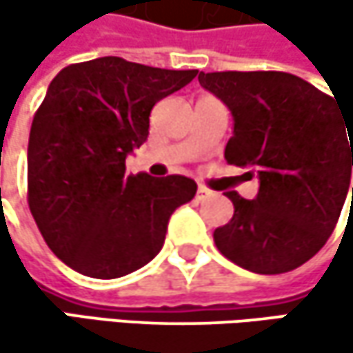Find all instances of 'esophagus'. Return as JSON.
<instances>
[{
    "label": "esophagus",
    "instance_id": "1",
    "mask_svg": "<svg viewBox=\"0 0 353 353\" xmlns=\"http://www.w3.org/2000/svg\"><path fill=\"white\" fill-rule=\"evenodd\" d=\"M210 194H212V192H210L206 185H202V183H200V185H198V190H196V200H204V198H206V196H210Z\"/></svg>",
    "mask_w": 353,
    "mask_h": 353
}]
</instances>
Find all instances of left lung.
Segmentation results:
<instances>
[{
    "label": "left lung",
    "instance_id": "obj_1",
    "mask_svg": "<svg viewBox=\"0 0 353 353\" xmlns=\"http://www.w3.org/2000/svg\"><path fill=\"white\" fill-rule=\"evenodd\" d=\"M198 81L233 114L225 159L259 177L255 200L227 192L235 212L214 231V245L255 274L296 270L327 243L341 214L353 124L335 96L290 73L200 71Z\"/></svg>",
    "mask_w": 353,
    "mask_h": 353
}]
</instances>
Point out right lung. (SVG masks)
Here are the masks:
<instances>
[{
	"label": "right lung",
	"mask_w": 353,
	"mask_h": 353,
	"mask_svg": "<svg viewBox=\"0 0 353 353\" xmlns=\"http://www.w3.org/2000/svg\"><path fill=\"white\" fill-rule=\"evenodd\" d=\"M198 75L102 57L65 67L28 141V206L52 253L92 278H120L163 247L170 216L196 194L183 176H126L149 116Z\"/></svg>",
	"instance_id": "1"
}]
</instances>
